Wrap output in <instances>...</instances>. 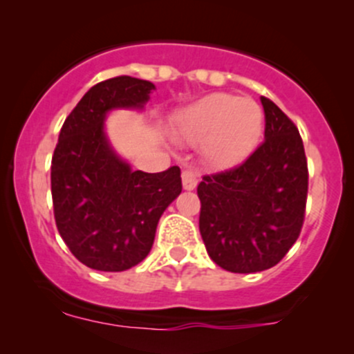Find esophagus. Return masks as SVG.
<instances>
[{
    "instance_id": "esophagus-1",
    "label": "esophagus",
    "mask_w": 354,
    "mask_h": 354,
    "mask_svg": "<svg viewBox=\"0 0 354 354\" xmlns=\"http://www.w3.org/2000/svg\"><path fill=\"white\" fill-rule=\"evenodd\" d=\"M181 178H183L185 190H194V188L197 187L198 173L195 169H185L183 173H181Z\"/></svg>"
}]
</instances>
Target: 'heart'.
<instances>
[{
  "instance_id": "heart-1",
  "label": "heart",
  "mask_w": 354,
  "mask_h": 354,
  "mask_svg": "<svg viewBox=\"0 0 354 354\" xmlns=\"http://www.w3.org/2000/svg\"><path fill=\"white\" fill-rule=\"evenodd\" d=\"M263 131L262 108L250 97L210 94L181 111L174 133L188 144H200L216 167H231L255 151Z\"/></svg>"
}]
</instances>
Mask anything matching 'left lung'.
<instances>
[{
	"mask_svg": "<svg viewBox=\"0 0 354 354\" xmlns=\"http://www.w3.org/2000/svg\"><path fill=\"white\" fill-rule=\"evenodd\" d=\"M260 101L266 140L243 162L205 174L197 187L207 253L238 274L260 272L283 260L301 233L308 195L298 128L270 99Z\"/></svg>",
	"mask_w": 354,
	"mask_h": 354,
	"instance_id": "obj_1",
	"label": "left lung"
}]
</instances>
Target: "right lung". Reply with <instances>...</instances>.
<instances>
[{
  "label": "right lung",
  "mask_w": 354,
  "mask_h": 354,
  "mask_svg": "<svg viewBox=\"0 0 354 354\" xmlns=\"http://www.w3.org/2000/svg\"><path fill=\"white\" fill-rule=\"evenodd\" d=\"M154 84L121 77L99 82L68 114L51 160L55 221L84 266L121 272L151 252L166 207L181 194V171H131L111 151L102 121L113 108H142Z\"/></svg>",
  "instance_id": "right-lung-1"
}]
</instances>
